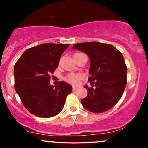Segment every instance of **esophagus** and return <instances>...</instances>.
Returning a JSON list of instances; mask_svg holds the SVG:
<instances>
[{
	"label": "esophagus",
	"mask_w": 148,
	"mask_h": 148,
	"mask_svg": "<svg viewBox=\"0 0 148 148\" xmlns=\"http://www.w3.org/2000/svg\"><path fill=\"white\" fill-rule=\"evenodd\" d=\"M78 88L76 86H73V90H76Z\"/></svg>",
	"instance_id": "1"
}]
</instances>
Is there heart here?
Here are the masks:
<instances>
[{
  "instance_id": "1",
  "label": "heart",
  "mask_w": 148,
  "mask_h": 148,
  "mask_svg": "<svg viewBox=\"0 0 148 148\" xmlns=\"http://www.w3.org/2000/svg\"><path fill=\"white\" fill-rule=\"evenodd\" d=\"M80 54V53H75V55ZM82 78V75L81 74H75V73H69L67 75L64 77V79L67 82L73 85H77L79 84L80 79Z\"/></svg>"
}]
</instances>
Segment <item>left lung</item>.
<instances>
[{"label": "left lung", "mask_w": 148, "mask_h": 148, "mask_svg": "<svg viewBox=\"0 0 148 148\" xmlns=\"http://www.w3.org/2000/svg\"><path fill=\"white\" fill-rule=\"evenodd\" d=\"M73 49L86 53L90 59L88 95L81 100L86 110L94 113L108 110L121 99L127 84V66L123 55L109 44L78 43Z\"/></svg>", "instance_id": "1"}]
</instances>
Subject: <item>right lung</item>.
<instances>
[{"label": "right lung", "instance_id": "right-lung-1", "mask_svg": "<svg viewBox=\"0 0 148 148\" xmlns=\"http://www.w3.org/2000/svg\"><path fill=\"white\" fill-rule=\"evenodd\" d=\"M69 44L45 43L27 49L14 66L15 90L27 110L39 117L57 115L64 105L72 86L61 82L49 84L51 74Z\"/></svg>", "mask_w": 148, "mask_h": 148}]
</instances>
